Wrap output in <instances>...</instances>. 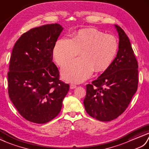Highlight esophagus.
Instances as JSON below:
<instances>
[{"mask_svg": "<svg viewBox=\"0 0 149 149\" xmlns=\"http://www.w3.org/2000/svg\"><path fill=\"white\" fill-rule=\"evenodd\" d=\"M76 87H77V85H74V84H71L70 85V88L71 89H74V88H75Z\"/></svg>", "mask_w": 149, "mask_h": 149, "instance_id": "1", "label": "esophagus"}]
</instances>
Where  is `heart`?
I'll list each match as a JSON object with an SVG mask.
<instances>
[{
  "mask_svg": "<svg viewBox=\"0 0 149 149\" xmlns=\"http://www.w3.org/2000/svg\"><path fill=\"white\" fill-rule=\"evenodd\" d=\"M118 48L117 39L94 29H81L72 39L62 38L53 49L55 61L63 65L80 52L81 57L66 64L62 69L65 80L80 83L91 77L94 70L104 71L110 67Z\"/></svg>",
  "mask_w": 149,
  "mask_h": 149,
  "instance_id": "heart-1",
  "label": "heart"
}]
</instances>
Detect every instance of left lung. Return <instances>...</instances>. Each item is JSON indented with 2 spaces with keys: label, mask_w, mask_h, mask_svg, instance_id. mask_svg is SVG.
Returning <instances> with one entry per match:
<instances>
[{
  "label": "left lung",
  "mask_w": 149,
  "mask_h": 149,
  "mask_svg": "<svg viewBox=\"0 0 149 149\" xmlns=\"http://www.w3.org/2000/svg\"><path fill=\"white\" fill-rule=\"evenodd\" d=\"M115 27L119 37L116 57L97 80L86 85L84 101L87 113L103 122L115 119L126 110L138 84V62L130 39L119 26Z\"/></svg>",
  "instance_id": "left-lung-1"
}]
</instances>
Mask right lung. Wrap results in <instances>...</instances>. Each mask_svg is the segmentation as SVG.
<instances>
[{
  "instance_id": "obj_1",
  "label": "right lung",
  "mask_w": 149,
  "mask_h": 149,
  "mask_svg": "<svg viewBox=\"0 0 149 149\" xmlns=\"http://www.w3.org/2000/svg\"><path fill=\"white\" fill-rule=\"evenodd\" d=\"M63 27L58 24L32 29L23 34L13 48L9 62L8 93L26 120L45 124L57 117L69 90L59 80L52 62L53 49Z\"/></svg>"
}]
</instances>
